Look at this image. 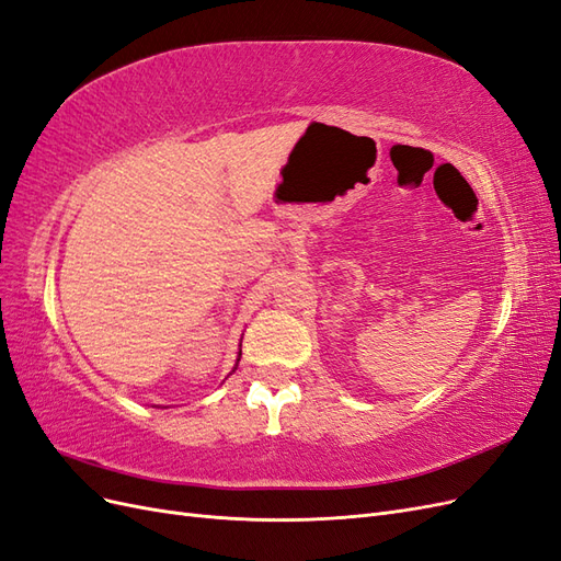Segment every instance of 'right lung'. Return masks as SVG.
I'll use <instances>...</instances> for the list:
<instances>
[{
  "instance_id": "1",
  "label": "right lung",
  "mask_w": 561,
  "mask_h": 561,
  "mask_svg": "<svg viewBox=\"0 0 561 561\" xmlns=\"http://www.w3.org/2000/svg\"><path fill=\"white\" fill-rule=\"evenodd\" d=\"M239 360H241V353H239ZM236 367H239V363H236ZM236 367H233V369H236Z\"/></svg>"
}]
</instances>
